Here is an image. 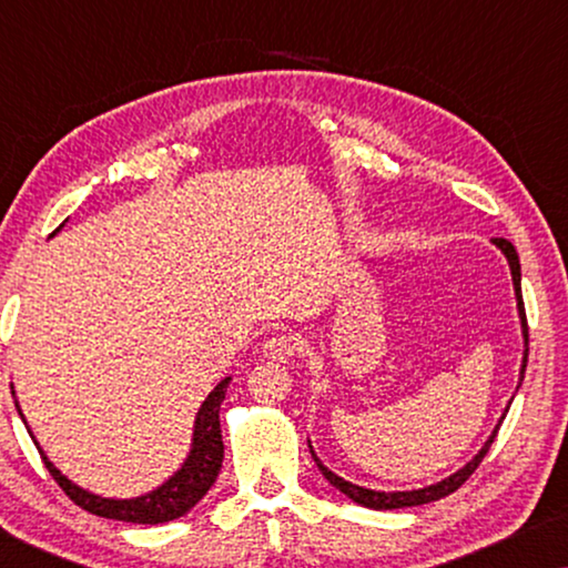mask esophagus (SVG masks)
I'll return each instance as SVG.
<instances>
[{
	"label": "esophagus",
	"mask_w": 568,
	"mask_h": 568,
	"mask_svg": "<svg viewBox=\"0 0 568 568\" xmlns=\"http://www.w3.org/2000/svg\"><path fill=\"white\" fill-rule=\"evenodd\" d=\"M300 354V336L297 333H274L263 344V356L271 362H290Z\"/></svg>",
	"instance_id": "esophagus-1"
}]
</instances>
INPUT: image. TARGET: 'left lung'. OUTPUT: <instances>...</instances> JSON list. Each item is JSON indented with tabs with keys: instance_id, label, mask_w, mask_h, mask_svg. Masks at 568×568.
I'll return each instance as SVG.
<instances>
[{
	"instance_id": "1",
	"label": "left lung",
	"mask_w": 568,
	"mask_h": 568,
	"mask_svg": "<svg viewBox=\"0 0 568 568\" xmlns=\"http://www.w3.org/2000/svg\"><path fill=\"white\" fill-rule=\"evenodd\" d=\"M494 243L501 247V253L507 255V261H509V268H511V282H515V292H517V305H519V315H523V331H525V359H523V377H525V367H527V352H530V328H527V315H525V302H523V286H519V258H517V251H515V245L509 243V240H504V237H494ZM504 418V416H501ZM496 434H499V426H496L494 429V434L491 437H488V442L484 445V449H480V453L473 457V460L465 465L463 470H457L455 476H449V478H445V480H439V484H434V486H426V488H418V491H393V494H385V491H369V488H362V486H354V484H348V480H344V478H338L336 473H331L328 468H325V465L317 460L315 457V465L317 468H321V473L325 478L331 480L333 486L338 488L341 494H346L348 499H354L356 504H362V507H369V509H403V507H418V504H426V501H434V499H442V496H447V494H453V491H457V488H460L465 480H468L473 473H476V468L480 465V460H484L486 457V453H488V447L494 445V439H496ZM310 453H313V449H310Z\"/></svg>"
}]
</instances>
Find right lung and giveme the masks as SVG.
Returning <instances> with one entry per match:
<instances>
[{
	"mask_svg": "<svg viewBox=\"0 0 568 568\" xmlns=\"http://www.w3.org/2000/svg\"><path fill=\"white\" fill-rule=\"evenodd\" d=\"M230 377H224L220 385L209 393V398L201 406L196 416V432H193V449L189 460L181 470L175 473L168 484H162L158 491L139 496V499L129 501H115V499H100L95 494L82 491L80 486H74L72 480H67L53 465L43 457L45 470L51 473V478L57 480L61 491L72 499L77 507L88 509L90 515L108 517V519H123V523H136V525H160L170 523V519L183 517L191 507H196L212 484L216 480V473L222 468L224 445H222V429H220V406L227 393Z\"/></svg>",
	"mask_w": 568,
	"mask_h": 568,
	"instance_id": "obj_1",
	"label": "right lung"
}]
</instances>
